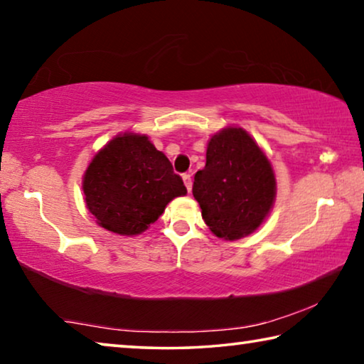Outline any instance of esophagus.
<instances>
[{"label": "esophagus", "mask_w": 364, "mask_h": 364, "mask_svg": "<svg viewBox=\"0 0 364 364\" xmlns=\"http://www.w3.org/2000/svg\"><path fill=\"white\" fill-rule=\"evenodd\" d=\"M183 181H184V186H186V189L191 191V188H193V178H191L189 173L183 175Z\"/></svg>", "instance_id": "esophagus-1"}]
</instances>
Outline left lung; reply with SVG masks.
<instances>
[{"label": "left lung", "instance_id": "8db88e82", "mask_svg": "<svg viewBox=\"0 0 364 364\" xmlns=\"http://www.w3.org/2000/svg\"><path fill=\"white\" fill-rule=\"evenodd\" d=\"M269 160L242 128H225L207 146L205 167L194 176L193 196L210 231L226 241L254 232L274 202Z\"/></svg>", "mask_w": 364, "mask_h": 364}]
</instances>
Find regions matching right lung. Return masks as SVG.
I'll return each mask as SVG.
<instances>
[{
    "instance_id": "1",
    "label": "right lung",
    "mask_w": 364,
    "mask_h": 364,
    "mask_svg": "<svg viewBox=\"0 0 364 364\" xmlns=\"http://www.w3.org/2000/svg\"><path fill=\"white\" fill-rule=\"evenodd\" d=\"M88 210L106 230L134 236L164 213L171 199L188 193L165 154L147 136L119 134L96 154L83 176Z\"/></svg>"
}]
</instances>
